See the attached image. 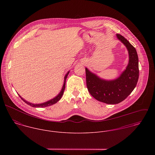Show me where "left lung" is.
I'll use <instances>...</instances> for the list:
<instances>
[{"instance_id":"1","label":"left lung","mask_w":155,"mask_h":155,"mask_svg":"<svg viewBox=\"0 0 155 155\" xmlns=\"http://www.w3.org/2000/svg\"><path fill=\"white\" fill-rule=\"evenodd\" d=\"M116 37L126 46L129 54L128 64L120 75L113 80H106L85 68L89 92L97 100L109 104L124 101L135 88L139 76L138 58L135 48L122 35L116 34Z\"/></svg>"}]
</instances>
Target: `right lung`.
Here are the masks:
<instances>
[{"instance_id": "1", "label": "right lung", "mask_w": 155, "mask_h": 155, "mask_svg": "<svg viewBox=\"0 0 155 155\" xmlns=\"http://www.w3.org/2000/svg\"><path fill=\"white\" fill-rule=\"evenodd\" d=\"M70 71H68L66 73V74L64 76V84H63V86L62 87V89L61 90V91L60 92V93L56 96L54 98H53L52 99L49 100V101H47L45 103H41V104H33V103H31L27 101H26L25 100H24L23 98H22L19 94L18 95L20 96V97L21 98L22 100V101H24L26 104H27L28 105L31 106V107H48V106H51V105H53L55 103H57L61 98V97L63 96V93H64V91L65 89V87H66V81L67 78V76L69 73Z\"/></svg>"}]
</instances>
